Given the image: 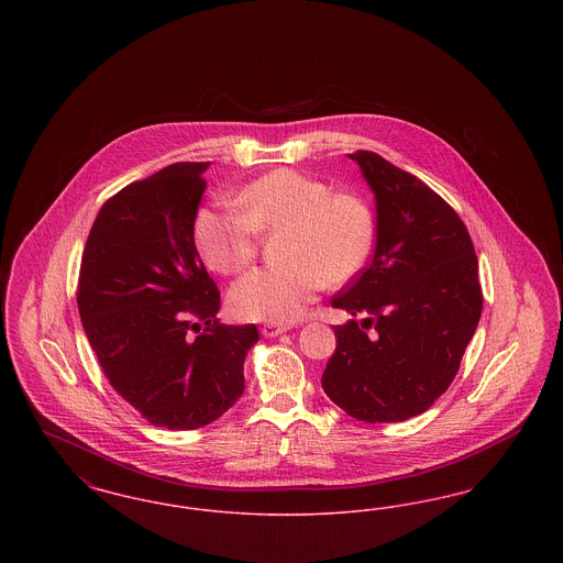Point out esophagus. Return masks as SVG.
Wrapping results in <instances>:
<instances>
[{
  "mask_svg": "<svg viewBox=\"0 0 563 563\" xmlns=\"http://www.w3.org/2000/svg\"><path fill=\"white\" fill-rule=\"evenodd\" d=\"M287 331H289V327L287 324H278V322H266L262 327V335L264 338H276V335H283Z\"/></svg>",
  "mask_w": 563,
  "mask_h": 563,
  "instance_id": "1",
  "label": "esophagus"
}]
</instances>
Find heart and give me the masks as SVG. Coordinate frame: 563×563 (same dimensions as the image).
I'll return each mask as SVG.
<instances>
[{
	"mask_svg": "<svg viewBox=\"0 0 563 563\" xmlns=\"http://www.w3.org/2000/svg\"><path fill=\"white\" fill-rule=\"evenodd\" d=\"M239 209H202L196 241L211 268L239 274L257 253V230L287 228V262L255 269L232 294V312L244 321L291 322L327 283L354 278L374 244V217L354 194L329 188L294 168H276L242 189Z\"/></svg>",
	"mask_w": 563,
	"mask_h": 563,
	"instance_id": "1",
	"label": "heart"
}]
</instances>
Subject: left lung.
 Listing matches in <instances>:
<instances>
[{"mask_svg":"<svg viewBox=\"0 0 563 563\" xmlns=\"http://www.w3.org/2000/svg\"><path fill=\"white\" fill-rule=\"evenodd\" d=\"M375 198L369 266L333 308L338 346L322 390L363 422H402L452 384L482 319L477 255L466 225L432 189L374 152L349 154ZM373 331L369 332L368 329Z\"/></svg>","mask_w":563,"mask_h":563,"instance_id":"obj_1","label":"left lung"}]
</instances>
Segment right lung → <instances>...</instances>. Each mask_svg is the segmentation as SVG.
<instances>
[{
  "label": "right lung",
  "mask_w": 563,
  "mask_h": 563,
  "mask_svg": "<svg viewBox=\"0 0 563 563\" xmlns=\"http://www.w3.org/2000/svg\"><path fill=\"white\" fill-rule=\"evenodd\" d=\"M211 162H177L111 196L81 255L78 310L113 390L154 427L194 430L244 390L255 324H219L194 221ZM198 318L208 329H188ZM196 324V323H194Z\"/></svg>",
  "instance_id": "1"
}]
</instances>
